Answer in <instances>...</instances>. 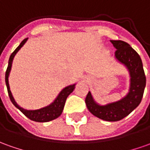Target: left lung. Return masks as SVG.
Listing matches in <instances>:
<instances>
[{"mask_svg":"<svg viewBox=\"0 0 150 150\" xmlns=\"http://www.w3.org/2000/svg\"><path fill=\"white\" fill-rule=\"evenodd\" d=\"M114 47L115 58L127 68L131 77L129 92L122 99L106 105L97 103L88 92L85 103L87 108L97 117L108 122H117L128 116L141 102L146 84V77L139 54L126 42L111 40Z\"/></svg>","mask_w":150,"mask_h":150,"instance_id":"obj_1","label":"left lung"}]
</instances>
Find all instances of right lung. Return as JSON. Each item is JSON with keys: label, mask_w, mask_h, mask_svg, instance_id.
Here are the masks:
<instances>
[{"label": "right lung", "mask_w": 150, "mask_h": 150, "mask_svg": "<svg viewBox=\"0 0 150 150\" xmlns=\"http://www.w3.org/2000/svg\"><path fill=\"white\" fill-rule=\"evenodd\" d=\"M27 40H28V38H25V39H24V40L21 42V43L19 44V47L12 52L11 57H10V59H9L8 67H7V70L6 71V83L8 94H9V97H10V99L12 102V103L15 105V107H16L22 113L24 114L30 120L38 122H50V121H52V120H54V119H56V118H57L58 117L61 116V114L62 113V111H63V108H64L65 103H66L67 97L69 96L71 93L73 92V90L75 89V83L69 85V86H67L66 88H63L62 91L60 92V93L58 94L57 98L51 104L47 106V107H44L42 108L37 110H26L24 109L21 107H19V105L16 103V102H15L14 98L12 96V93H11V90H10L9 75H10L11 67H12L13 59L15 57L16 53L19 52V49L24 45V43L27 42Z\"/></svg>", "instance_id": "right-lung-1"}]
</instances>
